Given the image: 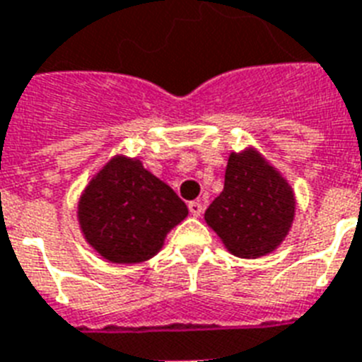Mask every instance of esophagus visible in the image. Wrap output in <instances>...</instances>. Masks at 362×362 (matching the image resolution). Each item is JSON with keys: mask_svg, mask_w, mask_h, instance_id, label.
<instances>
[{"mask_svg": "<svg viewBox=\"0 0 362 362\" xmlns=\"http://www.w3.org/2000/svg\"><path fill=\"white\" fill-rule=\"evenodd\" d=\"M189 214L193 217H201V214H202V204L201 202H197V201H193V202H189Z\"/></svg>", "mask_w": 362, "mask_h": 362, "instance_id": "obj_1", "label": "esophagus"}]
</instances>
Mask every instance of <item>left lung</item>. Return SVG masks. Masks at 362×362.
<instances>
[{"label":"left lung","instance_id":"obj_1","mask_svg":"<svg viewBox=\"0 0 362 362\" xmlns=\"http://www.w3.org/2000/svg\"><path fill=\"white\" fill-rule=\"evenodd\" d=\"M296 216L292 186L252 146L228 156L225 187L204 211L234 257L258 258L283 243Z\"/></svg>","mask_w":362,"mask_h":362}]
</instances>
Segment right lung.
Here are the masks:
<instances>
[{
  "mask_svg": "<svg viewBox=\"0 0 362 362\" xmlns=\"http://www.w3.org/2000/svg\"><path fill=\"white\" fill-rule=\"evenodd\" d=\"M187 217L186 202L137 158L115 156L85 187L78 221L85 240L113 264H139Z\"/></svg>",
  "mask_w": 362,
  "mask_h": 362,
  "instance_id": "obj_1",
  "label": "right lung"
}]
</instances>
